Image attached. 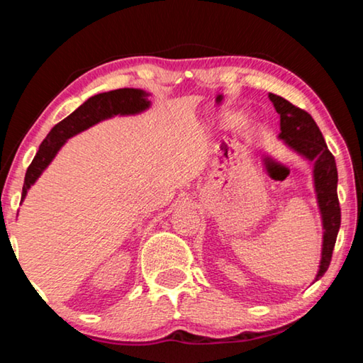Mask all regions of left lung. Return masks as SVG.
Returning <instances> with one entry per match:
<instances>
[{
  "instance_id": "left-lung-1",
  "label": "left lung",
  "mask_w": 363,
  "mask_h": 363,
  "mask_svg": "<svg viewBox=\"0 0 363 363\" xmlns=\"http://www.w3.org/2000/svg\"><path fill=\"white\" fill-rule=\"evenodd\" d=\"M270 102L280 115V134L279 138L291 150L299 153L307 162L312 163V177H314V190L317 196V205L320 210L323 240H322V257L317 281L327 272L331 255L336 243L337 230L341 225V210L337 201V169L335 157L328 150L325 139L318 130L314 118L299 107L293 106L284 97L277 94H269Z\"/></svg>"
}]
</instances>
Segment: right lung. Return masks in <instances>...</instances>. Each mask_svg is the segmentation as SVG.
Here are the masks:
<instances>
[{
	"label": "right lung",
	"mask_w": 363,
	"mask_h": 363,
	"mask_svg": "<svg viewBox=\"0 0 363 363\" xmlns=\"http://www.w3.org/2000/svg\"><path fill=\"white\" fill-rule=\"evenodd\" d=\"M149 96L150 94L145 93V91L134 88H123L96 94L83 102L67 118L57 123L41 143L32 164L27 169L26 181H23L22 187V201L27 196L28 189L43 174V171L51 164L54 157L57 155V152L62 149L67 140L75 136V134L97 125L99 121L113 118L115 115L123 116L145 112L150 107Z\"/></svg>",
	"instance_id": "1"
}]
</instances>
